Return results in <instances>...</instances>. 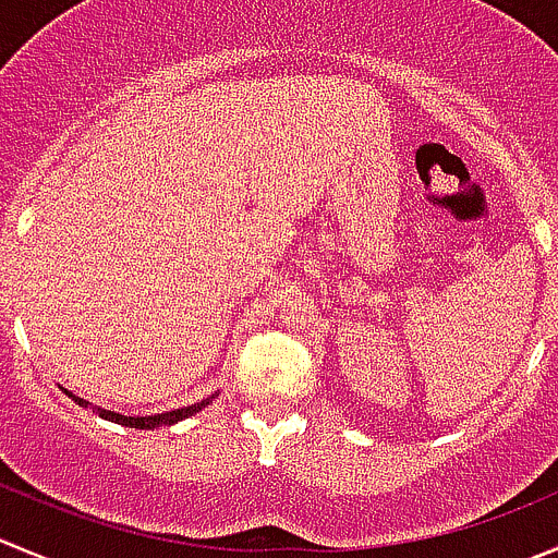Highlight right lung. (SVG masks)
Masks as SVG:
<instances>
[{"label": "right lung", "mask_w": 558, "mask_h": 558, "mask_svg": "<svg viewBox=\"0 0 558 558\" xmlns=\"http://www.w3.org/2000/svg\"><path fill=\"white\" fill-rule=\"evenodd\" d=\"M68 392V389H64ZM70 398L75 400L78 405H84V409H92L95 414H100L102 420H108V423H117V425H124V428H138V430H155V428H166V425H174L180 423V420H185V416H193L196 411H202L204 405L213 403V398L202 400V403H191V405H182V409H174V411H163V414H147V416H128V414H119V411H108L102 409V405H95L89 403V400L78 398V395L68 392Z\"/></svg>", "instance_id": "1"}]
</instances>
